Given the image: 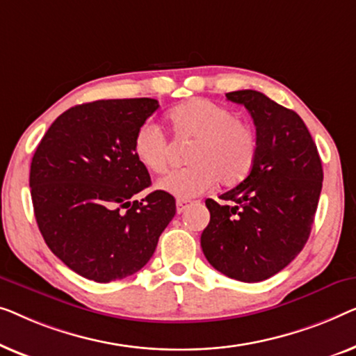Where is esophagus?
Wrapping results in <instances>:
<instances>
[{"label": "esophagus", "mask_w": 356, "mask_h": 356, "mask_svg": "<svg viewBox=\"0 0 356 356\" xmlns=\"http://www.w3.org/2000/svg\"><path fill=\"white\" fill-rule=\"evenodd\" d=\"M190 204H192V202H190V200H185V198H179L177 202H176V207H177V213L180 214V213H184L185 209H187Z\"/></svg>", "instance_id": "esophagus-1"}]
</instances>
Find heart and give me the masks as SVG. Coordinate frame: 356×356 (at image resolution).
Returning a JSON list of instances; mask_svg holds the SVG:
<instances>
[{
    "mask_svg": "<svg viewBox=\"0 0 356 356\" xmlns=\"http://www.w3.org/2000/svg\"><path fill=\"white\" fill-rule=\"evenodd\" d=\"M168 121L177 138L193 140L188 152L192 166L159 179V190L177 198H192L218 182L226 187L237 185L252 172L258 154L257 132L248 122L235 119L226 106L195 98L171 109ZM134 154L148 171H166L169 145L156 124L145 122L138 127Z\"/></svg>",
    "mask_w": 356,
    "mask_h": 356,
    "instance_id": "obj_1",
    "label": "heart"
}]
</instances>
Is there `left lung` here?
<instances>
[{"label": "left lung", "instance_id": "obj_1", "mask_svg": "<svg viewBox=\"0 0 356 356\" xmlns=\"http://www.w3.org/2000/svg\"><path fill=\"white\" fill-rule=\"evenodd\" d=\"M226 97L252 114L258 154L248 177L221 195L232 204L204 202L211 218L202 250L224 276L259 282L282 271L307 243L323 188L321 158L292 109L257 90Z\"/></svg>", "mask_w": 356, "mask_h": 356}]
</instances>
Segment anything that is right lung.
Here are the masks:
<instances>
[{
	"mask_svg": "<svg viewBox=\"0 0 356 356\" xmlns=\"http://www.w3.org/2000/svg\"><path fill=\"white\" fill-rule=\"evenodd\" d=\"M159 108L153 98L98 99L63 113L43 135L30 164V193L49 250L95 282L140 271L176 214V200L148 188L134 154L140 126Z\"/></svg>",
	"mask_w": 356,
	"mask_h": 356,
	"instance_id": "right-lung-1",
	"label": "right lung"
}]
</instances>
